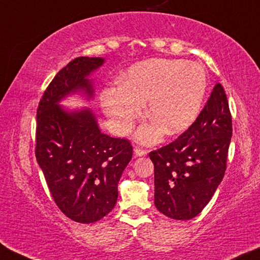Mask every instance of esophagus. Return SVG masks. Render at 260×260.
Masks as SVG:
<instances>
[{"label":"esophagus","mask_w":260,"mask_h":260,"mask_svg":"<svg viewBox=\"0 0 260 260\" xmlns=\"http://www.w3.org/2000/svg\"><path fill=\"white\" fill-rule=\"evenodd\" d=\"M134 154H135V156H145L147 152H146V150H143V149H140V148H135Z\"/></svg>","instance_id":"34e87169"}]
</instances>
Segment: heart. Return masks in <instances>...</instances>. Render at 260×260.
<instances>
[{
  "instance_id": "obj_1",
  "label": "heart",
  "mask_w": 260,
  "mask_h": 260,
  "mask_svg": "<svg viewBox=\"0 0 260 260\" xmlns=\"http://www.w3.org/2000/svg\"><path fill=\"white\" fill-rule=\"evenodd\" d=\"M208 87L202 64L184 59L152 58L135 64L122 76L121 85L107 87L102 104L115 131L126 134L142 114L143 103L153 122L139 129L142 143L160 140L165 129L177 134L199 117Z\"/></svg>"
}]
</instances>
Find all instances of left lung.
Instances as JSON below:
<instances>
[{
  "mask_svg": "<svg viewBox=\"0 0 260 260\" xmlns=\"http://www.w3.org/2000/svg\"><path fill=\"white\" fill-rule=\"evenodd\" d=\"M231 137L229 103L223 86L217 84L188 131L149 153L158 211L188 220L203 210L224 177Z\"/></svg>",
  "mask_w": 260,
  "mask_h": 260,
  "instance_id": "left-lung-1",
  "label": "left lung"
}]
</instances>
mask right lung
I'll list each match as a JSON object with an SVG mask.
<instances>
[{"instance_id": "obj_1", "label": "right lung", "mask_w": 260, "mask_h": 260, "mask_svg": "<svg viewBox=\"0 0 260 260\" xmlns=\"http://www.w3.org/2000/svg\"><path fill=\"white\" fill-rule=\"evenodd\" d=\"M102 57H78L57 73L37 110L36 158L58 208L78 223H94L114 208L118 183L129 164L128 140L99 128L88 107L69 110L61 102L79 95L94 98L92 73Z\"/></svg>"}]
</instances>
